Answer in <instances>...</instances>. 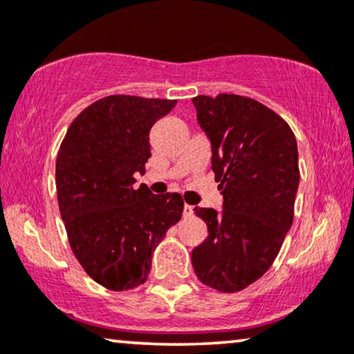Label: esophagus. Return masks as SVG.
Returning a JSON list of instances; mask_svg holds the SVG:
<instances>
[{
	"mask_svg": "<svg viewBox=\"0 0 354 354\" xmlns=\"http://www.w3.org/2000/svg\"><path fill=\"white\" fill-rule=\"evenodd\" d=\"M192 214H194V206H190V205H183V216L185 218H188V216H192Z\"/></svg>",
	"mask_w": 354,
	"mask_h": 354,
	"instance_id": "34e87169",
	"label": "esophagus"
}]
</instances>
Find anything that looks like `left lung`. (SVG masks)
Instances as JSON below:
<instances>
[{
  "label": "left lung",
  "mask_w": 354,
  "mask_h": 354,
  "mask_svg": "<svg viewBox=\"0 0 354 354\" xmlns=\"http://www.w3.org/2000/svg\"><path fill=\"white\" fill-rule=\"evenodd\" d=\"M194 105L224 203L221 213L194 209L208 237L192 250V265L206 286L237 292L268 272L292 224L296 136L277 112L245 95H196Z\"/></svg>",
  "instance_id": "1"
}]
</instances>
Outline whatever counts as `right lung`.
<instances>
[{
	"label": "right lung",
	"instance_id": "obj_1",
	"mask_svg": "<svg viewBox=\"0 0 354 354\" xmlns=\"http://www.w3.org/2000/svg\"><path fill=\"white\" fill-rule=\"evenodd\" d=\"M176 104L107 95L82 110L59 145L55 180L68 241L84 272L110 291L146 281L154 249L182 218L178 194L135 187L151 158V127Z\"/></svg>",
	"mask_w": 354,
	"mask_h": 354
}]
</instances>
